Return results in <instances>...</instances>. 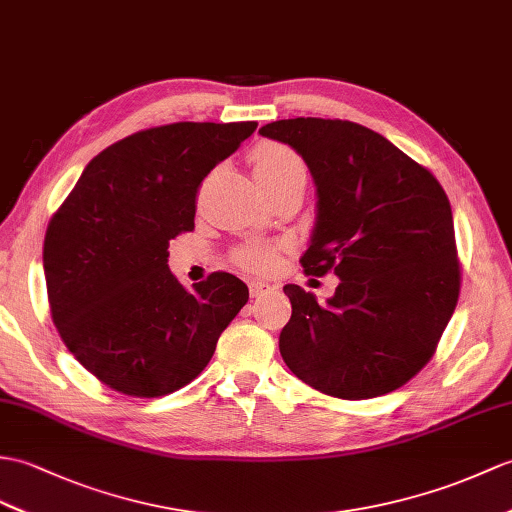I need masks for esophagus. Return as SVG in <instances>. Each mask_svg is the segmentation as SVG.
I'll list each match as a JSON object with an SVG mask.
<instances>
[{
  "label": "esophagus",
  "mask_w": 512,
  "mask_h": 512,
  "mask_svg": "<svg viewBox=\"0 0 512 512\" xmlns=\"http://www.w3.org/2000/svg\"><path fill=\"white\" fill-rule=\"evenodd\" d=\"M248 290H251V296L253 299H259V296H264L266 292H270L272 288L268 283H261V281H251L248 283Z\"/></svg>",
  "instance_id": "obj_1"
}]
</instances>
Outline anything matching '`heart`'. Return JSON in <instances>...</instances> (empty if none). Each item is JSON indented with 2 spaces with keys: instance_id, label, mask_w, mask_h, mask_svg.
<instances>
[{
  "instance_id": "b5f03b06",
  "label": "heart",
  "mask_w": 512,
  "mask_h": 512,
  "mask_svg": "<svg viewBox=\"0 0 512 512\" xmlns=\"http://www.w3.org/2000/svg\"><path fill=\"white\" fill-rule=\"evenodd\" d=\"M253 176L261 189L275 187L296 176H307L305 163L294 150L279 144H261L253 152ZM237 266L251 272H264L275 264V248L266 244L244 246L235 253Z\"/></svg>"
}]
</instances>
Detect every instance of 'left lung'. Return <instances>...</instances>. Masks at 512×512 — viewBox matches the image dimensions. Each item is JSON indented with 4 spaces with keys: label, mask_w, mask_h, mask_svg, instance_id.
<instances>
[{
    "label": "left lung",
    "mask_w": 512,
    "mask_h": 512,
    "mask_svg": "<svg viewBox=\"0 0 512 512\" xmlns=\"http://www.w3.org/2000/svg\"><path fill=\"white\" fill-rule=\"evenodd\" d=\"M310 168L316 222L305 275L340 279L320 305L288 283L279 351L290 371L340 399L397 390L430 362L456 310L460 264L441 183L375 130L296 117L259 128Z\"/></svg>",
    "instance_id": "obj_1"
}]
</instances>
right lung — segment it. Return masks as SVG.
Masks as SVG:
<instances>
[{"label":"right lung","instance_id":"1","mask_svg":"<svg viewBox=\"0 0 512 512\" xmlns=\"http://www.w3.org/2000/svg\"><path fill=\"white\" fill-rule=\"evenodd\" d=\"M257 122H176L130 135L82 170L43 244L52 320L102 384L163 397L196 379L248 301L229 272L183 288L168 246L194 229L196 192Z\"/></svg>","mask_w":512,"mask_h":512}]
</instances>
